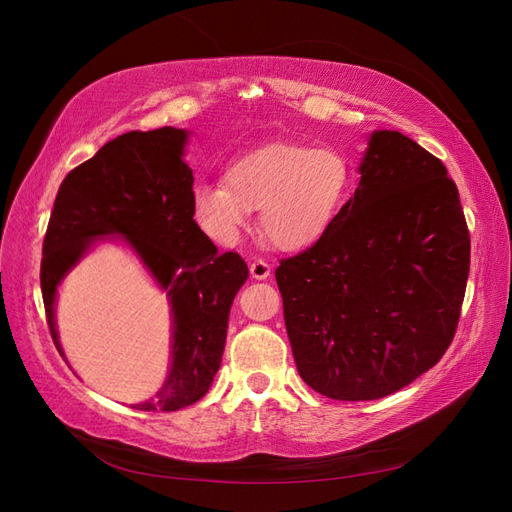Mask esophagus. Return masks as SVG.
I'll return each mask as SVG.
<instances>
[{"label": "esophagus", "instance_id": "34e87169", "mask_svg": "<svg viewBox=\"0 0 512 512\" xmlns=\"http://www.w3.org/2000/svg\"><path fill=\"white\" fill-rule=\"evenodd\" d=\"M250 275L254 277V280H267V277L271 275V265L265 260H254L250 265Z\"/></svg>", "mask_w": 512, "mask_h": 512}]
</instances>
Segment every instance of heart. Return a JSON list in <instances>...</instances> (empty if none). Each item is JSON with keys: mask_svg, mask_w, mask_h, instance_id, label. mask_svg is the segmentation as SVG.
Masks as SVG:
<instances>
[{"mask_svg": "<svg viewBox=\"0 0 512 512\" xmlns=\"http://www.w3.org/2000/svg\"><path fill=\"white\" fill-rule=\"evenodd\" d=\"M352 185L354 166L344 149L273 143L232 162L224 181H198L192 211L211 241L232 247L260 209L262 235L297 252L327 235Z\"/></svg>", "mask_w": 512, "mask_h": 512, "instance_id": "b5f03b06", "label": "heart"}]
</instances>
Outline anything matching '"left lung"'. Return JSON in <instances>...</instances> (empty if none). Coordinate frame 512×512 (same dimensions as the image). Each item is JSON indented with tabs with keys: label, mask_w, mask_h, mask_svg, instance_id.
Returning <instances> with one entry per match:
<instances>
[{
	"label": "left lung",
	"mask_w": 512,
	"mask_h": 512,
	"mask_svg": "<svg viewBox=\"0 0 512 512\" xmlns=\"http://www.w3.org/2000/svg\"><path fill=\"white\" fill-rule=\"evenodd\" d=\"M337 222L275 269L299 376L324 397L404 389L451 346L470 273V232L446 166L412 138H369Z\"/></svg>",
	"instance_id": "8db88e82"
}]
</instances>
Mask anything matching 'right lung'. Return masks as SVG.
Here are the masks:
<instances>
[{
  "label": "right lung",
  "instance_id": "1",
  "mask_svg": "<svg viewBox=\"0 0 512 512\" xmlns=\"http://www.w3.org/2000/svg\"><path fill=\"white\" fill-rule=\"evenodd\" d=\"M188 132H126L61 181L42 243L40 286L55 331V294L64 275L96 241L119 235L145 262L173 309V363L160 393L134 408L173 412L203 397L218 374L230 305L247 280L237 252L220 254L192 211V168L183 162Z\"/></svg>",
  "mask_w": 512,
  "mask_h": 512
}]
</instances>
